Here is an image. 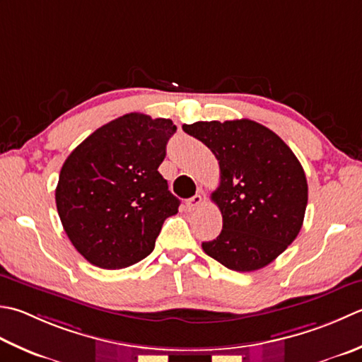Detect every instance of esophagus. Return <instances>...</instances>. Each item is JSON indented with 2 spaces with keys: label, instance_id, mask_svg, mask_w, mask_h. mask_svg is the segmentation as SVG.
Here are the masks:
<instances>
[{
  "label": "esophagus",
  "instance_id": "1",
  "mask_svg": "<svg viewBox=\"0 0 362 362\" xmlns=\"http://www.w3.org/2000/svg\"><path fill=\"white\" fill-rule=\"evenodd\" d=\"M202 205V196L201 194H196L193 197H189V199L187 201V209L188 210H196L199 209Z\"/></svg>",
  "mask_w": 362,
  "mask_h": 362
}]
</instances>
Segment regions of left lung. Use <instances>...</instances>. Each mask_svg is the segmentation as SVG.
I'll return each mask as SVG.
<instances>
[{"label": "left lung", "mask_w": 362, "mask_h": 362, "mask_svg": "<svg viewBox=\"0 0 362 362\" xmlns=\"http://www.w3.org/2000/svg\"><path fill=\"white\" fill-rule=\"evenodd\" d=\"M218 160L211 193L223 215L221 233L202 250L229 270L256 272L298 235L308 205L301 163L278 134L250 119L183 124Z\"/></svg>", "instance_id": "8db88e82"}]
</instances>
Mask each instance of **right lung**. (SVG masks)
<instances>
[{"mask_svg":"<svg viewBox=\"0 0 362 362\" xmlns=\"http://www.w3.org/2000/svg\"><path fill=\"white\" fill-rule=\"evenodd\" d=\"M175 130L171 119L130 112L89 134L64 161L56 207L89 264L119 270L153 251L180 205L158 173Z\"/></svg>","mask_w":362,"mask_h":362,"instance_id":"add662e5","label":"right lung"}]
</instances>
